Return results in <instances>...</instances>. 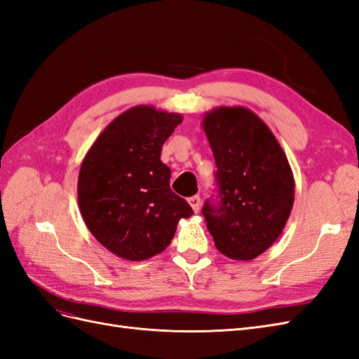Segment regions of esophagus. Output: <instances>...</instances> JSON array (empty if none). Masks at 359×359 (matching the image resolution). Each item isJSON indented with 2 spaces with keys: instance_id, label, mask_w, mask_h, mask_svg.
I'll return each mask as SVG.
<instances>
[{
  "instance_id": "1",
  "label": "esophagus",
  "mask_w": 359,
  "mask_h": 359,
  "mask_svg": "<svg viewBox=\"0 0 359 359\" xmlns=\"http://www.w3.org/2000/svg\"><path fill=\"white\" fill-rule=\"evenodd\" d=\"M189 203H190V206L193 208V211L198 212L199 208H201V198L199 196H191L189 199Z\"/></svg>"
}]
</instances>
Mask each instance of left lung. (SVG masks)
I'll list each match as a JSON object with an SVG mask.
<instances>
[{
  "mask_svg": "<svg viewBox=\"0 0 359 359\" xmlns=\"http://www.w3.org/2000/svg\"><path fill=\"white\" fill-rule=\"evenodd\" d=\"M202 127L217 166L219 206L202 214L217 250L233 260H252L283 232L295 199L287 157L269 127L244 106L206 112Z\"/></svg>",
  "mask_w": 359,
  "mask_h": 359,
  "instance_id": "obj_1",
  "label": "left lung"
}]
</instances>
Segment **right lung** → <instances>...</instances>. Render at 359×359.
I'll return each instance as SVG.
<instances>
[{"label": "right lung", "instance_id": "add662e5", "mask_svg": "<svg viewBox=\"0 0 359 359\" xmlns=\"http://www.w3.org/2000/svg\"><path fill=\"white\" fill-rule=\"evenodd\" d=\"M180 114L139 104L107 126L85 154L78 180L82 219L118 257L147 260L165 250L191 206L170 190L161 147Z\"/></svg>", "mask_w": 359, "mask_h": 359}]
</instances>
